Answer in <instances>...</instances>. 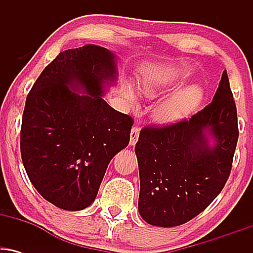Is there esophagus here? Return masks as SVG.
<instances>
[{"mask_svg":"<svg viewBox=\"0 0 253 253\" xmlns=\"http://www.w3.org/2000/svg\"><path fill=\"white\" fill-rule=\"evenodd\" d=\"M139 133H140V127H139L138 125H134L132 130H130V141H129L130 145H135L136 141H138Z\"/></svg>","mask_w":253,"mask_h":253,"instance_id":"1","label":"esophagus"}]
</instances>
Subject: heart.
Listing matches in <instances>:
<instances>
[{
  "mask_svg": "<svg viewBox=\"0 0 253 253\" xmlns=\"http://www.w3.org/2000/svg\"><path fill=\"white\" fill-rule=\"evenodd\" d=\"M168 81L163 76L144 81L140 85V92L147 98H153L161 94L167 88ZM125 96L133 106L138 104V96L132 85L127 84L124 89ZM202 98V90L196 85H190L181 89L173 94L172 96L164 101L158 108L156 109L155 117L159 123H172V121L181 120L189 115Z\"/></svg>",
  "mask_w": 253,
  "mask_h": 253,
  "instance_id": "1",
  "label": "heart"
}]
</instances>
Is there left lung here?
<instances>
[{"instance_id":"8db88e82","label":"left lung","mask_w":253,"mask_h":253,"mask_svg":"<svg viewBox=\"0 0 253 253\" xmlns=\"http://www.w3.org/2000/svg\"><path fill=\"white\" fill-rule=\"evenodd\" d=\"M208 136L216 141L213 148ZM238 136L226 70L213 101L189 120L144 127L134 150L140 176L138 208L145 221L173 227L205 211L227 182Z\"/></svg>"}]
</instances>
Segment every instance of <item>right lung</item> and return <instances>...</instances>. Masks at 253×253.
<instances>
[{
	"instance_id": "right-lung-1",
	"label": "right lung",
	"mask_w": 253,
	"mask_h": 253,
	"mask_svg": "<svg viewBox=\"0 0 253 253\" xmlns=\"http://www.w3.org/2000/svg\"><path fill=\"white\" fill-rule=\"evenodd\" d=\"M114 58L92 43L60 52L26 98L22 163L38 193L62 210L91 205L109 162L129 143L133 118L102 98L104 81L117 78Z\"/></svg>"
}]
</instances>
